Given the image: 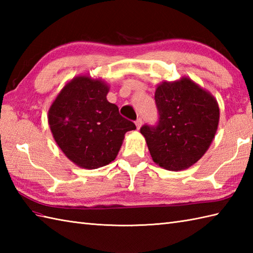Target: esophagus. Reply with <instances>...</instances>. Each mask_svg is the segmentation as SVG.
I'll return each mask as SVG.
<instances>
[{"mask_svg":"<svg viewBox=\"0 0 253 253\" xmlns=\"http://www.w3.org/2000/svg\"><path fill=\"white\" fill-rule=\"evenodd\" d=\"M136 126H137V129H140V127L142 126V120L141 118H138L136 121Z\"/></svg>","mask_w":253,"mask_h":253,"instance_id":"1","label":"esophagus"}]
</instances>
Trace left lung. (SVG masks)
<instances>
[{"label": "left lung", "mask_w": 253, "mask_h": 253, "mask_svg": "<svg viewBox=\"0 0 253 253\" xmlns=\"http://www.w3.org/2000/svg\"><path fill=\"white\" fill-rule=\"evenodd\" d=\"M154 99L159 124L140 129L153 162L169 170L190 168L208 151L216 133V99L188 77L160 84Z\"/></svg>", "instance_id": "obj_1"}]
</instances>
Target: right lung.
Returning <instances> with one entry per match:
<instances>
[{
	"label": "right lung",
	"instance_id": "right-lung-1",
	"mask_svg": "<svg viewBox=\"0 0 253 253\" xmlns=\"http://www.w3.org/2000/svg\"><path fill=\"white\" fill-rule=\"evenodd\" d=\"M109 84L79 75L64 85L47 113L53 138L74 164L95 169L117 157L125 133L135 130L118 107L106 99Z\"/></svg>",
	"mask_w": 253,
	"mask_h": 253
}]
</instances>
